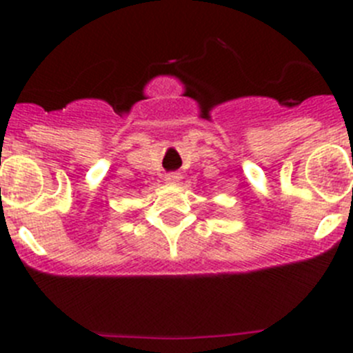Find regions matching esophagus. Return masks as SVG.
Masks as SVG:
<instances>
[{
  "instance_id": "1",
  "label": "esophagus",
  "mask_w": 353,
  "mask_h": 353,
  "mask_svg": "<svg viewBox=\"0 0 353 353\" xmlns=\"http://www.w3.org/2000/svg\"><path fill=\"white\" fill-rule=\"evenodd\" d=\"M165 181L169 184H177L181 181V174H177V172H169L165 176Z\"/></svg>"
}]
</instances>
